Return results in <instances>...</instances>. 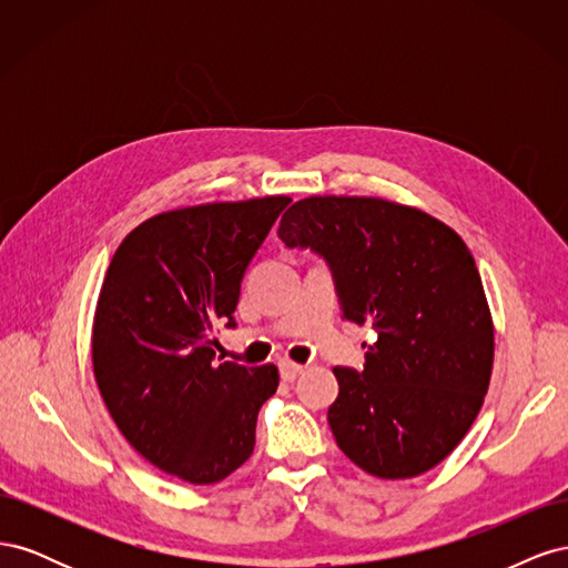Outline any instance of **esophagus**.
Listing matches in <instances>:
<instances>
[{"label": "esophagus", "mask_w": 568, "mask_h": 568, "mask_svg": "<svg viewBox=\"0 0 568 568\" xmlns=\"http://www.w3.org/2000/svg\"><path fill=\"white\" fill-rule=\"evenodd\" d=\"M303 369H305L303 365L291 363V359H282V363H280V372H282V379H284V382H294Z\"/></svg>", "instance_id": "obj_1"}]
</instances>
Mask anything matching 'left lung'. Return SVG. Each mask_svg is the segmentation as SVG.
<instances>
[{"label": "left lung", "mask_w": 568, "mask_h": 568, "mask_svg": "<svg viewBox=\"0 0 568 568\" xmlns=\"http://www.w3.org/2000/svg\"><path fill=\"white\" fill-rule=\"evenodd\" d=\"M280 239L334 274L343 317L372 324L363 372L334 367L338 448L379 478H412L448 457L488 393L493 320L459 234L424 211L369 196H311Z\"/></svg>", "instance_id": "left-lung-1"}]
</instances>
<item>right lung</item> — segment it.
Instances as JSON below:
<instances>
[{
  "instance_id": "obj_1",
  "label": "right lung",
  "mask_w": 568,
  "mask_h": 568,
  "mask_svg": "<svg viewBox=\"0 0 568 568\" xmlns=\"http://www.w3.org/2000/svg\"><path fill=\"white\" fill-rule=\"evenodd\" d=\"M288 196L153 215L118 246L97 301L94 379L120 434L153 467L196 486L251 457L280 386L274 365L215 363L213 324L234 326L244 272Z\"/></svg>"
}]
</instances>
